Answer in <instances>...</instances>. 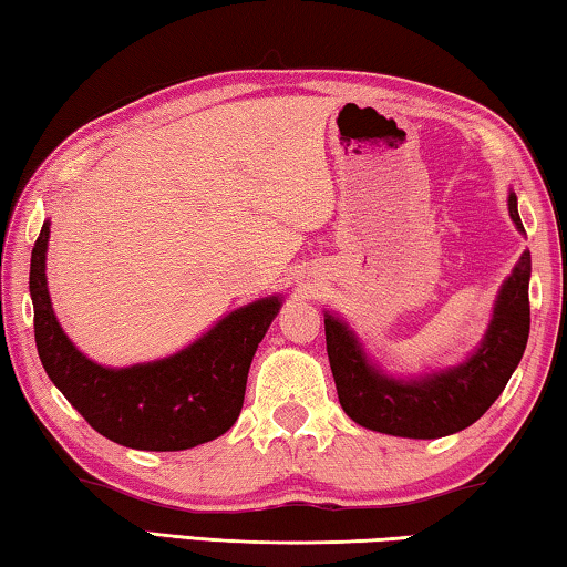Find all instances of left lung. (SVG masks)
Returning a JSON list of instances; mask_svg holds the SVG:
<instances>
[{
    "mask_svg": "<svg viewBox=\"0 0 567 567\" xmlns=\"http://www.w3.org/2000/svg\"><path fill=\"white\" fill-rule=\"evenodd\" d=\"M507 207L515 228L525 233L512 189ZM529 274L533 258L525 250L496 291L482 342L461 362L421 374L388 372L342 317L324 311L327 354L342 411L362 429L400 439H443L476 423L502 395L525 354Z\"/></svg>",
    "mask_w": 567,
    "mask_h": 567,
    "instance_id": "1",
    "label": "left lung"
}]
</instances>
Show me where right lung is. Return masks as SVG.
<instances>
[{"label": "right lung", "instance_id": "right-lung-1", "mask_svg": "<svg viewBox=\"0 0 567 567\" xmlns=\"http://www.w3.org/2000/svg\"><path fill=\"white\" fill-rule=\"evenodd\" d=\"M50 220L30 260L34 342L48 378L91 429L136 451H185L233 429L260 339L284 307L274 293L217 319L179 352L128 368L93 362L71 342L48 291Z\"/></svg>", "mask_w": 567, "mask_h": 567}]
</instances>
